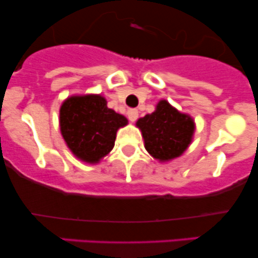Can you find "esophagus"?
Masks as SVG:
<instances>
[{"label": "esophagus", "mask_w": 258, "mask_h": 258, "mask_svg": "<svg viewBox=\"0 0 258 258\" xmlns=\"http://www.w3.org/2000/svg\"><path fill=\"white\" fill-rule=\"evenodd\" d=\"M127 116H128V119L131 122H135L138 117V110L137 109H130V110L127 111Z\"/></svg>", "instance_id": "1"}]
</instances>
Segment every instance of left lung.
Returning <instances> with one entry per match:
<instances>
[{
    "instance_id": "8db88e82",
    "label": "left lung",
    "mask_w": 258,
    "mask_h": 258,
    "mask_svg": "<svg viewBox=\"0 0 258 258\" xmlns=\"http://www.w3.org/2000/svg\"><path fill=\"white\" fill-rule=\"evenodd\" d=\"M136 125L142 131L147 152L162 162L182 155L195 131L194 120L165 99L158 103L155 111L141 117Z\"/></svg>"
}]
</instances>
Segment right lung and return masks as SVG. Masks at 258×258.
<instances>
[{"label": "right lung", "instance_id": "1", "mask_svg": "<svg viewBox=\"0 0 258 258\" xmlns=\"http://www.w3.org/2000/svg\"><path fill=\"white\" fill-rule=\"evenodd\" d=\"M60 132L76 158L97 164L114 148L116 132L128 121L106 106L100 94L69 97L59 111Z\"/></svg>", "mask_w": 258, "mask_h": 258}]
</instances>
